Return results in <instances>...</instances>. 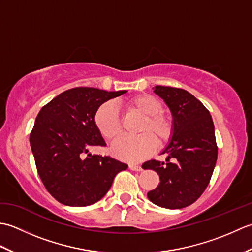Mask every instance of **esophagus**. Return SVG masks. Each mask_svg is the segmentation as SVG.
<instances>
[{"mask_svg":"<svg viewBox=\"0 0 252 252\" xmlns=\"http://www.w3.org/2000/svg\"><path fill=\"white\" fill-rule=\"evenodd\" d=\"M129 168H130V170H132V171H142V170H143V169H142V167H141V165L133 164V163L129 164Z\"/></svg>","mask_w":252,"mask_h":252,"instance_id":"obj_1","label":"esophagus"}]
</instances>
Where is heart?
Returning a JSON list of instances; mask_svg holds the SVG:
<instances>
[{
	"instance_id": "1",
	"label": "heart",
	"mask_w": 252,
	"mask_h": 252,
	"mask_svg": "<svg viewBox=\"0 0 252 252\" xmlns=\"http://www.w3.org/2000/svg\"><path fill=\"white\" fill-rule=\"evenodd\" d=\"M135 110L145 116L140 129L143 133L137 136H122L112 144L111 154L118 159L127 162H140L151 155L159 145L167 143L172 135L173 126L167 117L161 115L163 106L157 97L151 94H141L130 100ZM94 125L99 134L106 140H115L121 133V122L117 106L106 101L98 107L94 115Z\"/></svg>"
}]
</instances>
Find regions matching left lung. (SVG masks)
<instances>
[{"label": "left lung", "mask_w": 252, "mask_h": 252, "mask_svg": "<svg viewBox=\"0 0 252 252\" xmlns=\"http://www.w3.org/2000/svg\"><path fill=\"white\" fill-rule=\"evenodd\" d=\"M154 92L169 107L173 131L161 153L167 162L153 159L142 165L160 179L147 197L159 207L182 209L195 202L210 182L218 158L215 126L210 112L186 90L156 85Z\"/></svg>", "instance_id": "obj_1"}]
</instances>
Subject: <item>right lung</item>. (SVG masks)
I'll use <instances>...</instances> for the list:
<instances>
[{
    "label": "right lung",
    "mask_w": 252,
    "mask_h": 252,
    "mask_svg": "<svg viewBox=\"0 0 252 252\" xmlns=\"http://www.w3.org/2000/svg\"><path fill=\"white\" fill-rule=\"evenodd\" d=\"M126 93L95 88H74L42 107L30 134V145L47 191L63 205L85 207L103 198L115 176L127 164L109 156L92 155L105 146L94 125L100 105Z\"/></svg>",
    "instance_id": "obj_1"
}]
</instances>
